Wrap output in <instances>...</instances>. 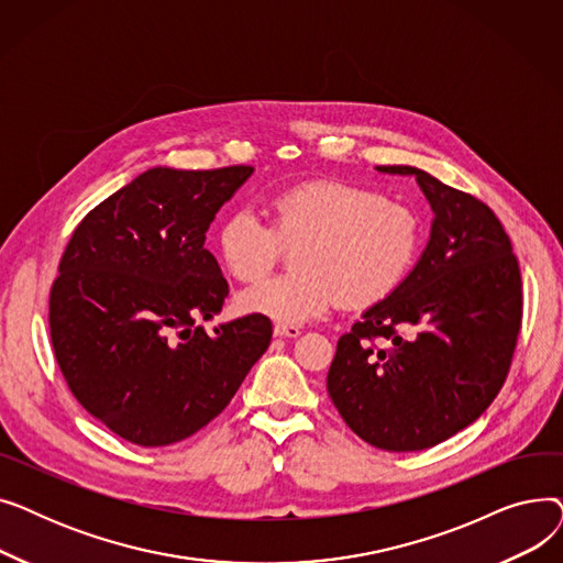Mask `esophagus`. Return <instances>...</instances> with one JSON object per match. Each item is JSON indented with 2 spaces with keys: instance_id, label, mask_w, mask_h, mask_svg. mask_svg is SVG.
Here are the masks:
<instances>
[{
  "instance_id": "1",
  "label": "esophagus",
  "mask_w": 563,
  "mask_h": 563,
  "mask_svg": "<svg viewBox=\"0 0 563 563\" xmlns=\"http://www.w3.org/2000/svg\"><path fill=\"white\" fill-rule=\"evenodd\" d=\"M274 335L276 338H299L301 329L294 327V323H276L274 327Z\"/></svg>"
}]
</instances>
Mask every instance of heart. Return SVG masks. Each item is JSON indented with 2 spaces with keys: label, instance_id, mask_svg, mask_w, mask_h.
Returning <instances> with one entry per match:
<instances>
[{
  "label": "heart",
  "instance_id": "obj_1",
  "mask_svg": "<svg viewBox=\"0 0 563 563\" xmlns=\"http://www.w3.org/2000/svg\"><path fill=\"white\" fill-rule=\"evenodd\" d=\"M272 225L236 210L219 228V255L242 283L272 272L283 246H297L294 272L260 280L236 297L246 314L303 323L340 299L367 308L399 287L420 249V217L408 205L349 183H308L269 200Z\"/></svg>",
  "mask_w": 563,
  "mask_h": 563
}]
</instances>
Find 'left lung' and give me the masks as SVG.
Returning <instances> with one entry per match:
<instances>
[{
  "label": "left lung",
  "instance_id": "8db88e82",
  "mask_svg": "<svg viewBox=\"0 0 563 563\" xmlns=\"http://www.w3.org/2000/svg\"><path fill=\"white\" fill-rule=\"evenodd\" d=\"M433 221L412 272L338 340L329 395L369 445L420 452L475 422L511 367L522 319L520 266L488 205L416 166Z\"/></svg>",
  "mask_w": 563,
  "mask_h": 563
}]
</instances>
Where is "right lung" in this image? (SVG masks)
<instances>
[{"mask_svg": "<svg viewBox=\"0 0 563 563\" xmlns=\"http://www.w3.org/2000/svg\"><path fill=\"white\" fill-rule=\"evenodd\" d=\"M253 166H155L73 232L49 291V335L77 401L115 435L164 448L212 422L272 342L269 317L214 333L228 297L205 232Z\"/></svg>", "mask_w": 563, "mask_h": 563, "instance_id": "obj_1", "label": "right lung"}]
</instances>
